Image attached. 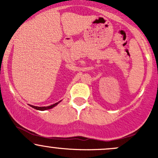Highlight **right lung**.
<instances>
[{"mask_svg": "<svg viewBox=\"0 0 158 158\" xmlns=\"http://www.w3.org/2000/svg\"><path fill=\"white\" fill-rule=\"evenodd\" d=\"M59 102L55 103V104L52 105V106H47V107H37V106H31V107H32V108H33V109H35L40 110V111H44V110H47V109H52V108H53L54 106H56V105L58 104Z\"/></svg>", "mask_w": 158, "mask_h": 158, "instance_id": "right-lung-1", "label": "right lung"}]
</instances>
